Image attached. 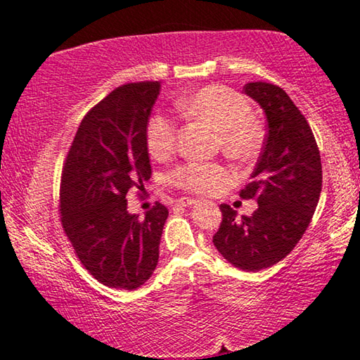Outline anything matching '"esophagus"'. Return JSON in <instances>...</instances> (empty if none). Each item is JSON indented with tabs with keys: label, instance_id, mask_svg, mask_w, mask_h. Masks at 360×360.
<instances>
[{
	"label": "esophagus",
	"instance_id": "1",
	"mask_svg": "<svg viewBox=\"0 0 360 360\" xmlns=\"http://www.w3.org/2000/svg\"><path fill=\"white\" fill-rule=\"evenodd\" d=\"M192 205H195V200L193 198H187V197H182V198H179L178 200V206H192Z\"/></svg>",
	"mask_w": 360,
	"mask_h": 360
}]
</instances>
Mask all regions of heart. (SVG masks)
Here are the masks:
<instances>
[{
    "mask_svg": "<svg viewBox=\"0 0 360 360\" xmlns=\"http://www.w3.org/2000/svg\"><path fill=\"white\" fill-rule=\"evenodd\" d=\"M178 109L216 130L221 150L233 160H249L257 154L264 139L262 127L249 114V103L236 90L225 85H206L178 101ZM178 127L167 115L150 117L146 144L152 157L165 158L176 148ZM230 178L221 163L187 162L168 174L173 186L192 193H211Z\"/></svg>",
    "mask_w": 360,
    "mask_h": 360,
    "instance_id": "obj_1",
    "label": "heart"
}]
</instances>
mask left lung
Segmentation results:
<instances>
[{
  "label": "left lung",
  "instance_id": "1",
  "mask_svg": "<svg viewBox=\"0 0 360 360\" xmlns=\"http://www.w3.org/2000/svg\"><path fill=\"white\" fill-rule=\"evenodd\" d=\"M243 92L266 115L264 149L251 182L240 191L241 198L257 200L259 208L238 219L222 203L212 243L231 265L259 271L283 260L308 229L319 202L322 167L311 127L281 87L249 82Z\"/></svg>",
  "mask_w": 360,
  "mask_h": 360
}]
</instances>
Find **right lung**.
<instances>
[{"label": "right lung", "instance_id": "right-lung-1", "mask_svg": "<svg viewBox=\"0 0 360 360\" xmlns=\"http://www.w3.org/2000/svg\"><path fill=\"white\" fill-rule=\"evenodd\" d=\"M158 94V81L112 90L84 115L63 163L62 227L85 270L112 289H138L158 262L167 206L139 219L125 198L150 179L146 129Z\"/></svg>", "mask_w": 360, "mask_h": 360}]
</instances>
